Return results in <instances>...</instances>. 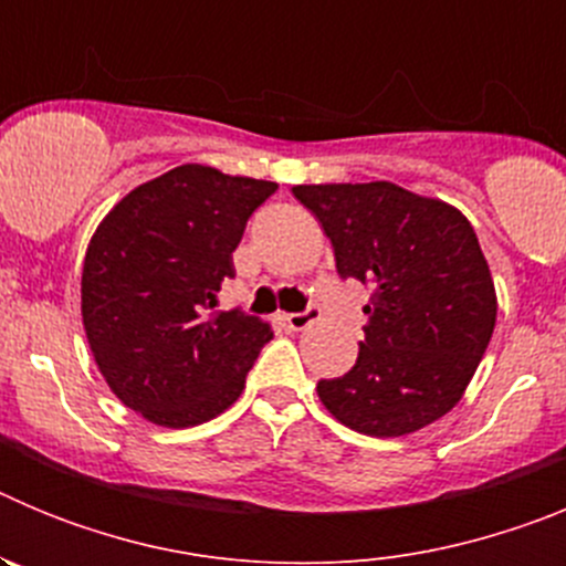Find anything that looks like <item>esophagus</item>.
Wrapping results in <instances>:
<instances>
[{
	"label": "esophagus",
	"instance_id": "1",
	"mask_svg": "<svg viewBox=\"0 0 566 566\" xmlns=\"http://www.w3.org/2000/svg\"><path fill=\"white\" fill-rule=\"evenodd\" d=\"M319 317V312L314 306H308L306 312H292V314H283V323H286L292 332H303V328H308L314 323V319Z\"/></svg>",
	"mask_w": 566,
	"mask_h": 566
}]
</instances>
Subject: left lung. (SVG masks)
I'll return each mask as SVG.
<instances>
[{"instance_id":"obj_1","label":"left lung","mask_w":566,"mask_h":566,"mask_svg":"<svg viewBox=\"0 0 566 566\" xmlns=\"http://www.w3.org/2000/svg\"><path fill=\"white\" fill-rule=\"evenodd\" d=\"M339 277L371 289L348 374L319 379V402L365 437H405L462 399L496 326V289L479 238L451 203L391 181L303 184Z\"/></svg>"}]
</instances>
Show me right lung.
I'll return each instance as SVG.
<instances>
[{
  "mask_svg": "<svg viewBox=\"0 0 566 566\" xmlns=\"http://www.w3.org/2000/svg\"><path fill=\"white\" fill-rule=\"evenodd\" d=\"M277 184L184 164L135 187L90 240L82 317L109 391L161 428H192L240 397L263 319L214 312L254 209Z\"/></svg>",
  "mask_w": 566,
  "mask_h": 566,
  "instance_id": "right-lung-1",
  "label": "right lung"
}]
</instances>
